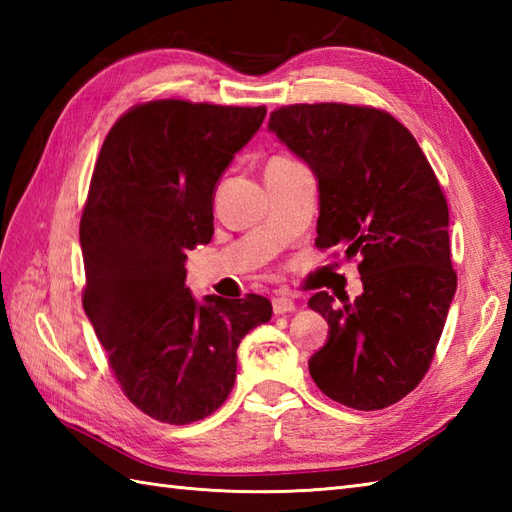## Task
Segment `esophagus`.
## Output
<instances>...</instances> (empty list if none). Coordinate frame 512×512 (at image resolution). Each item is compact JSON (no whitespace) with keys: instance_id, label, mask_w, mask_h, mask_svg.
<instances>
[{"instance_id":"1","label":"esophagus","mask_w":512,"mask_h":512,"mask_svg":"<svg viewBox=\"0 0 512 512\" xmlns=\"http://www.w3.org/2000/svg\"><path fill=\"white\" fill-rule=\"evenodd\" d=\"M297 303L292 301L290 297H275L273 299V310L275 314H286V312H295Z\"/></svg>"}]
</instances>
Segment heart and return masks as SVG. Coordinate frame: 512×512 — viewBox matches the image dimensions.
<instances>
[{"instance_id": "obj_1", "label": "heart", "mask_w": 512, "mask_h": 512, "mask_svg": "<svg viewBox=\"0 0 512 512\" xmlns=\"http://www.w3.org/2000/svg\"><path fill=\"white\" fill-rule=\"evenodd\" d=\"M284 160H288V158H273L270 162H284Z\"/></svg>"}]
</instances>
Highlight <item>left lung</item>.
Returning <instances> with one entry per match:
<instances>
[{"instance_id": "8db88e82", "label": "left lung", "mask_w": 512, "mask_h": 512, "mask_svg": "<svg viewBox=\"0 0 512 512\" xmlns=\"http://www.w3.org/2000/svg\"><path fill=\"white\" fill-rule=\"evenodd\" d=\"M268 127L319 180L314 246L361 259V297L310 299L330 325L310 376L345 407L385 409L429 372L458 288L447 198L418 140L378 107L295 103Z\"/></svg>"}]
</instances>
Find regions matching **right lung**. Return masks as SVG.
I'll return each mask as SVG.
<instances>
[{"instance_id": "1", "label": "right lung", "mask_w": 512, "mask_h": 512, "mask_svg": "<svg viewBox=\"0 0 512 512\" xmlns=\"http://www.w3.org/2000/svg\"><path fill=\"white\" fill-rule=\"evenodd\" d=\"M266 107L160 99L105 136L81 213L83 308L123 394L149 418L198 422L235 383L237 345L273 314L266 297L184 288L187 250L213 237V191Z\"/></svg>"}]
</instances>
